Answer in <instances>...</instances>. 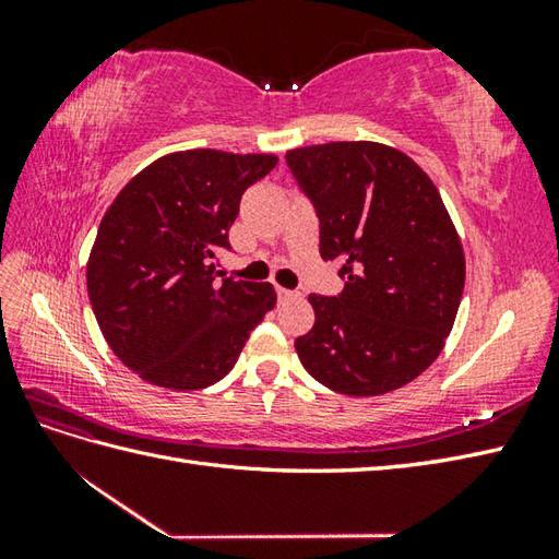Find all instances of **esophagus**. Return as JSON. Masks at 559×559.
I'll return each mask as SVG.
<instances>
[{
  "label": "esophagus",
  "instance_id": "obj_1",
  "mask_svg": "<svg viewBox=\"0 0 559 559\" xmlns=\"http://www.w3.org/2000/svg\"><path fill=\"white\" fill-rule=\"evenodd\" d=\"M298 298V293L288 290V288H278V300H295Z\"/></svg>",
  "mask_w": 559,
  "mask_h": 559
}]
</instances>
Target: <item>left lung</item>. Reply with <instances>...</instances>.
I'll return each mask as SVG.
<instances>
[{
  "instance_id": "8db88e82",
  "label": "left lung",
  "mask_w": 559,
  "mask_h": 559,
  "mask_svg": "<svg viewBox=\"0 0 559 559\" xmlns=\"http://www.w3.org/2000/svg\"><path fill=\"white\" fill-rule=\"evenodd\" d=\"M319 216V254L341 261L338 298L310 295L314 326L295 341L317 382L379 396L413 382L442 353L459 312L466 257L435 182L377 141H329L286 153Z\"/></svg>"
}]
</instances>
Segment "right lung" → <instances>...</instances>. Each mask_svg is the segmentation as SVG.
I'll use <instances>...</instances> for the list:
<instances>
[{
	"mask_svg": "<svg viewBox=\"0 0 559 559\" xmlns=\"http://www.w3.org/2000/svg\"><path fill=\"white\" fill-rule=\"evenodd\" d=\"M276 153L175 151L129 180L105 211L86 281L105 341L144 382L197 391L228 374L276 305L271 283L216 281L247 187Z\"/></svg>",
	"mask_w": 559,
	"mask_h": 559,
	"instance_id": "obj_1",
	"label": "right lung"
}]
</instances>
